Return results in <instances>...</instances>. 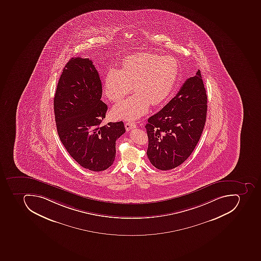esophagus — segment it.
I'll use <instances>...</instances> for the list:
<instances>
[{
    "label": "esophagus",
    "instance_id": "34e87169",
    "mask_svg": "<svg viewBox=\"0 0 261 261\" xmlns=\"http://www.w3.org/2000/svg\"><path fill=\"white\" fill-rule=\"evenodd\" d=\"M136 127H137V125H136V123L134 122H127L125 123V128L127 131H130L133 128H135Z\"/></svg>",
    "mask_w": 261,
    "mask_h": 261
}]
</instances>
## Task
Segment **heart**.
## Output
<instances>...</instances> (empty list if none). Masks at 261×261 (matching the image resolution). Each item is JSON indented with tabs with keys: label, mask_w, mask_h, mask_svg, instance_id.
<instances>
[{
	"label": "heart",
	"mask_w": 261,
	"mask_h": 261,
	"mask_svg": "<svg viewBox=\"0 0 261 261\" xmlns=\"http://www.w3.org/2000/svg\"><path fill=\"white\" fill-rule=\"evenodd\" d=\"M179 74L175 58L151 53H138L127 57L123 68L111 67L106 74L104 91L111 101L122 99L131 91L135 93L118 102L112 109L116 119H134L146 113L150 103L157 105L172 92Z\"/></svg>",
	"instance_id": "b5f03b06"
}]
</instances>
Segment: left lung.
Masks as SVG:
<instances>
[{
  "label": "left lung",
  "mask_w": 261,
  "mask_h": 261,
  "mask_svg": "<svg viewBox=\"0 0 261 261\" xmlns=\"http://www.w3.org/2000/svg\"><path fill=\"white\" fill-rule=\"evenodd\" d=\"M206 103V89L198 70L161 111L148 119L146 154L152 165L164 171L172 169L190 157L203 131Z\"/></svg>",
  "instance_id": "left-lung-1"
}]
</instances>
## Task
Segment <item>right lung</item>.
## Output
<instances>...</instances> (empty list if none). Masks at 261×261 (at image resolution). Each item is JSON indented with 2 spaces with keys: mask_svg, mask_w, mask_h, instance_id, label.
Instances as JSON below:
<instances>
[{
  "mask_svg": "<svg viewBox=\"0 0 261 261\" xmlns=\"http://www.w3.org/2000/svg\"><path fill=\"white\" fill-rule=\"evenodd\" d=\"M90 59L75 57L63 68L54 98L57 131L70 155L83 168L101 172L115 158V142L125 133L122 121L101 125L107 104Z\"/></svg>",
  "mask_w": 261,
  "mask_h": 261,
  "instance_id": "1",
  "label": "right lung"
}]
</instances>
